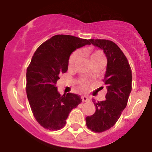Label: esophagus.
I'll return each mask as SVG.
<instances>
[{
  "label": "esophagus",
  "mask_w": 152,
  "mask_h": 152,
  "mask_svg": "<svg viewBox=\"0 0 152 152\" xmlns=\"http://www.w3.org/2000/svg\"><path fill=\"white\" fill-rule=\"evenodd\" d=\"M81 99H82L83 102H87V101H89L90 99L88 96H81Z\"/></svg>",
  "instance_id": "obj_1"
}]
</instances>
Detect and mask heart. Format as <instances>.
Returning <instances> with one entry per match:
<instances>
[{
  "instance_id": "1",
  "label": "heart",
  "mask_w": 152,
  "mask_h": 152,
  "mask_svg": "<svg viewBox=\"0 0 152 152\" xmlns=\"http://www.w3.org/2000/svg\"><path fill=\"white\" fill-rule=\"evenodd\" d=\"M83 52L85 56L89 58L91 64L94 62L99 61H105V56L103 52L99 49H91L89 48H85L83 49ZM80 57V52L79 51H75L72 52V55L70 56L69 59H68V68H72L75 66V63L77 62ZM78 85L82 90H87L89 87V81L86 79L81 78L78 80Z\"/></svg>"
}]
</instances>
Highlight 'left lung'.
<instances>
[{
  "instance_id": "left-lung-1",
  "label": "left lung",
  "mask_w": 152,
  "mask_h": 152,
  "mask_svg": "<svg viewBox=\"0 0 152 152\" xmlns=\"http://www.w3.org/2000/svg\"><path fill=\"white\" fill-rule=\"evenodd\" d=\"M91 43L103 49L107 58V66L103 79L107 85L106 100H94L96 111L86 117L88 128L94 132H103L116 124L128 103L132 91V69L119 47L107 39H90Z\"/></svg>"
}]
</instances>
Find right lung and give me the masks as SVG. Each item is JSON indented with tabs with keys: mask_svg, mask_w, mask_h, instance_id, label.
I'll return each instance as SVG.
<instances>
[{
	"mask_svg": "<svg viewBox=\"0 0 152 152\" xmlns=\"http://www.w3.org/2000/svg\"><path fill=\"white\" fill-rule=\"evenodd\" d=\"M85 45H91L90 39L56 35L41 44L33 54L26 69V91L35 119L46 129H62L72 109L82 101L75 94L61 96L56 83L60 74L68 71L72 52Z\"/></svg>",
	"mask_w": 152,
	"mask_h": 152,
	"instance_id": "1",
	"label": "right lung"
}]
</instances>
